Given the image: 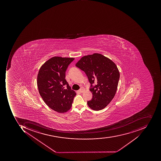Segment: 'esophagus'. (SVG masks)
Masks as SVG:
<instances>
[{"label": "esophagus", "mask_w": 161, "mask_h": 161, "mask_svg": "<svg viewBox=\"0 0 161 161\" xmlns=\"http://www.w3.org/2000/svg\"><path fill=\"white\" fill-rule=\"evenodd\" d=\"M85 89L84 88H81V89H79V91H78V92H79V93H83L84 92Z\"/></svg>", "instance_id": "obj_1"}]
</instances>
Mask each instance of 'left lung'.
Returning a JSON list of instances; mask_svg holds the SVG:
<instances>
[{
  "instance_id": "1",
  "label": "left lung",
  "mask_w": 161,
  "mask_h": 161,
  "mask_svg": "<svg viewBox=\"0 0 161 161\" xmlns=\"http://www.w3.org/2000/svg\"><path fill=\"white\" fill-rule=\"evenodd\" d=\"M75 66L84 71L91 86L92 99L87 105L95 111L103 109L110 103L116 94L120 74L117 65L112 60L98 53L85 56Z\"/></svg>"
}]
</instances>
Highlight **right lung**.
I'll return each mask as SVG.
<instances>
[{"label":"right lung","mask_w":161,"mask_h":161,"mask_svg":"<svg viewBox=\"0 0 161 161\" xmlns=\"http://www.w3.org/2000/svg\"><path fill=\"white\" fill-rule=\"evenodd\" d=\"M75 58L54 57L41 67L37 75L39 93L53 110L63 113L72 107L76 93L65 79V72Z\"/></svg>","instance_id":"add662e5"}]
</instances>
